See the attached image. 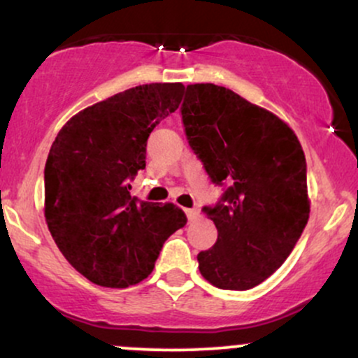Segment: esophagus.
Returning a JSON list of instances; mask_svg holds the SVG:
<instances>
[{"label":"esophagus","mask_w":358,"mask_h":358,"mask_svg":"<svg viewBox=\"0 0 358 358\" xmlns=\"http://www.w3.org/2000/svg\"><path fill=\"white\" fill-rule=\"evenodd\" d=\"M185 213H187L188 220H190V222L196 220V219H199V217H200V212L196 210V208H185Z\"/></svg>","instance_id":"esophagus-1"}]
</instances>
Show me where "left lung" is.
<instances>
[{
  "mask_svg": "<svg viewBox=\"0 0 358 358\" xmlns=\"http://www.w3.org/2000/svg\"><path fill=\"white\" fill-rule=\"evenodd\" d=\"M180 113L188 145L224 188L202 208L219 236L196 256L199 269L220 289H250L286 261L308 224L303 148L278 116L215 84L187 85Z\"/></svg>",
  "mask_w": 358,
  "mask_h": 358,
  "instance_id": "left-lung-1",
  "label": "left lung"
}]
</instances>
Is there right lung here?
<instances>
[{
	"label": "right lung",
	"instance_id": "right-lung-1",
	"mask_svg": "<svg viewBox=\"0 0 358 358\" xmlns=\"http://www.w3.org/2000/svg\"><path fill=\"white\" fill-rule=\"evenodd\" d=\"M185 87L146 84L80 110L57 134L45 163V219L57 248L84 278L127 287L151 274L163 244L185 227L173 203L139 202L131 182L146 141L178 109Z\"/></svg>",
	"mask_w": 358,
	"mask_h": 358
}]
</instances>
